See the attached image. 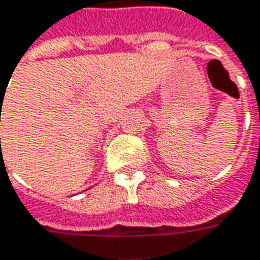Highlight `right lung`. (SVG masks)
Wrapping results in <instances>:
<instances>
[{
	"label": "right lung",
	"instance_id": "obj_1",
	"mask_svg": "<svg viewBox=\"0 0 260 260\" xmlns=\"http://www.w3.org/2000/svg\"><path fill=\"white\" fill-rule=\"evenodd\" d=\"M0 141H1V139H0Z\"/></svg>",
	"mask_w": 260,
	"mask_h": 260
}]
</instances>
